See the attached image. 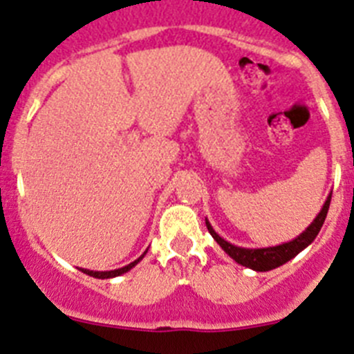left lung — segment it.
I'll list each match as a JSON object with an SVG mask.
<instances>
[{
	"mask_svg": "<svg viewBox=\"0 0 354 354\" xmlns=\"http://www.w3.org/2000/svg\"><path fill=\"white\" fill-rule=\"evenodd\" d=\"M329 203H331V194L328 196V200L324 203L322 210L319 212V216L313 219L310 227L306 228L301 236H297L293 241L283 243V245L277 246H268V248H241V246H236L232 243L225 241L219 234L214 232V228L210 227V223L205 219L207 223V228H209L210 236L216 239L223 250L227 252L230 257H232L236 263L243 264L246 268H252L255 272H268V270L277 268V266H283L284 263H288L290 259H293L299 252H302L308 245H311L317 234L320 232V228L324 225V219L328 216Z\"/></svg>",
	"mask_w": 354,
	"mask_h": 354,
	"instance_id": "8db88e82",
	"label": "left lung"
}]
</instances>
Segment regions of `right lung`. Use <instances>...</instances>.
I'll return each mask as SVG.
<instances>
[{"instance_id":"add662e5","label":"right lung","mask_w":354,"mask_h":354,"mask_svg":"<svg viewBox=\"0 0 354 354\" xmlns=\"http://www.w3.org/2000/svg\"><path fill=\"white\" fill-rule=\"evenodd\" d=\"M144 255H145V252H144ZM144 255H142V257H144ZM142 257H138V259L133 261V263H131V264H127V266H124V268L111 270V272H93V270H84V268H81V270L86 273V275H91V277H95V279H111V277H118V275H122V273L129 272V270H131L133 266H135V264L140 263Z\"/></svg>"}]
</instances>
